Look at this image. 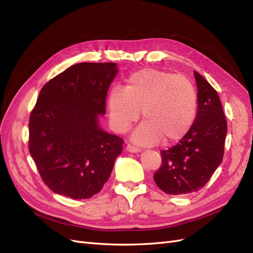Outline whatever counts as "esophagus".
I'll return each instance as SVG.
<instances>
[{
	"label": "esophagus",
	"mask_w": 253,
	"mask_h": 253,
	"mask_svg": "<svg viewBox=\"0 0 253 253\" xmlns=\"http://www.w3.org/2000/svg\"><path fill=\"white\" fill-rule=\"evenodd\" d=\"M126 151L131 152V153H138V152H140V149L137 148V147H134V145H132V144H127L126 145Z\"/></svg>",
	"instance_id": "1"
}]
</instances>
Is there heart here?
Segmentation results:
<instances>
[{
  "label": "heart",
  "mask_w": 253,
  "mask_h": 253,
  "mask_svg": "<svg viewBox=\"0 0 253 253\" xmlns=\"http://www.w3.org/2000/svg\"><path fill=\"white\" fill-rule=\"evenodd\" d=\"M112 127L126 133L140 117L132 141L140 145L177 142L193 126L197 113V93L188 78L155 68L129 75L124 88L114 87L108 96Z\"/></svg>",
  "instance_id": "obj_1"
}]
</instances>
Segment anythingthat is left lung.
Masks as SVG:
<instances>
[{"label":"left lung","mask_w":253,"mask_h":253,"mask_svg":"<svg viewBox=\"0 0 253 253\" xmlns=\"http://www.w3.org/2000/svg\"><path fill=\"white\" fill-rule=\"evenodd\" d=\"M197 114L183 138L162 151L163 164L154 174L160 190L171 195L196 192L211 178L224 156L227 121L217 91L194 71Z\"/></svg>","instance_id":"obj_1"}]
</instances>
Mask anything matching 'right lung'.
Masks as SVG:
<instances>
[{"label": "right lung", "mask_w": 253, "mask_h": 253, "mask_svg": "<svg viewBox=\"0 0 253 253\" xmlns=\"http://www.w3.org/2000/svg\"><path fill=\"white\" fill-rule=\"evenodd\" d=\"M116 63H79L42 87L29 118V152L53 192L84 200L100 192L122 152L99 125Z\"/></svg>", "instance_id": "obj_1"}]
</instances>
